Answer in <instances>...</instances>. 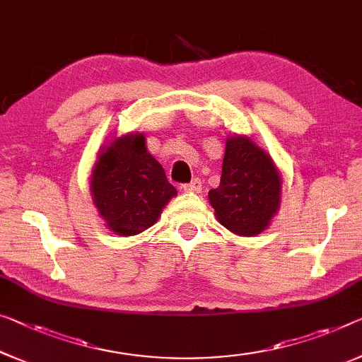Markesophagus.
Here are the masks:
<instances>
[{"mask_svg":"<svg viewBox=\"0 0 362 362\" xmlns=\"http://www.w3.org/2000/svg\"><path fill=\"white\" fill-rule=\"evenodd\" d=\"M182 189H185L186 192H200V191H202V181H200L199 177H194V180L189 182V185L182 186Z\"/></svg>","mask_w":362,"mask_h":362,"instance_id":"34e87169","label":"esophagus"}]
</instances>
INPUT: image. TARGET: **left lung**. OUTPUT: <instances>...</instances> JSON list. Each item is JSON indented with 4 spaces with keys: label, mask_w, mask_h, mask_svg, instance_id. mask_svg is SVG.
<instances>
[{
    "label": "left lung",
    "mask_w": 362,
    "mask_h": 362,
    "mask_svg": "<svg viewBox=\"0 0 362 362\" xmlns=\"http://www.w3.org/2000/svg\"><path fill=\"white\" fill-rule=\"evenodd\" d=\"M281 176L246 136L226 139L220 186L209 191L216 220L239 236L260 235L280 209Z\"/></svg>",
    "instance_id": "8db88e82"
}]
</instances>
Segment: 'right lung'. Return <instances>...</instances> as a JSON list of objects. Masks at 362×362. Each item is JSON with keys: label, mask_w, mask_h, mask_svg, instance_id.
Instances as JSON below:
<instances>
[{"label": "right lung", "mask_w": 362, "mask_h": 362, "mask_svg": "<svg viewBox=\"0 0 362 362\" xmlns=\"http://www.w3.org/2000/svg\"><path fill=\"white\" fill-rule=\"evenodd\" d=\"M90 192L100 216L118 236L146 231L177 194L147 150L146 137L132 132L98 150Z\"/></svg>", "instance_id": "1"}]
</instances>
